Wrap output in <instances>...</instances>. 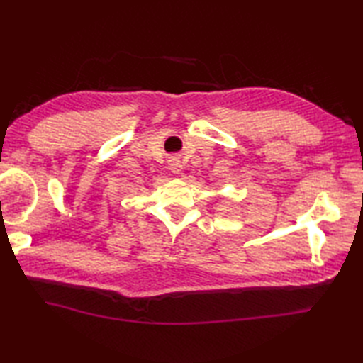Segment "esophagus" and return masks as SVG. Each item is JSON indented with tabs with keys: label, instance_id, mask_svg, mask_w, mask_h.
<instances>
[{
	"label": "esophagus",
	"instance_id": "1",
	"mask_svg": "<svg viewBox=\"0 0 363 363\" xmlns=\"http://www.w3.org/2000/svg\"><path fill=\"white\" fill-rule=\"evenodd\" d=\"M168 168H169V172H172V173L179 174L181 169H182L181 160L177 159V157H169V160H168Z\"/></svg>",
	"mask_w": 363,
	"mask_h": 363
}]
</instances>
